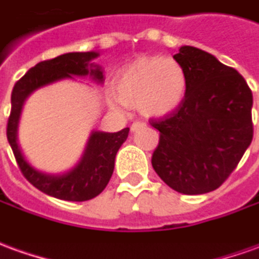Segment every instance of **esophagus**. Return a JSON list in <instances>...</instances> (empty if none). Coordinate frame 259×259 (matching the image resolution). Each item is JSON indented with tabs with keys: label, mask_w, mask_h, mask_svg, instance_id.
Here are the masks:
<instances>
[{
	"label": "esophagus",
	"mask_w": 259,
	"mask_h": 259,
	"mask_svg": "<svg viewBox=\"0 0 259 259\" xmlns=\"http://www.w3.org/2000/svg\"><path fill=\"white\" fill-rule=\"evenodd\" d=\"M142 127H146V123H142V122H135V123L130 126V130H132V132H137L139 129H142Z\"/></svg>",
	"instance_id": "1"
}]
</instances>
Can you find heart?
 Here are the masks:
<instances>
[{
	"label": "heart",
	"instance_id": "b5f03b06",
	"mask_svg": "<svg viewBox=\"0 0 259 259\" xmlns=\"http://www.w3.org/2000/svg\"><path fill=\"white\" fill-rule=\"evenodd\" d=\"M186 87L185 70L177 60L158 56L140 57L116 75L115 90L119 99H112L111 104L137 108L146 117L165 116L184 101Z\"/></svg>",
	"mask_w": 259,
	"mask_h": 259
}]
</instances>
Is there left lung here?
Returning <instances> with one entry per match:
<instances>
[{"label":"left lung","mask_w":259,"mask_h":259,"mask_svg":"<svg viewBox=\"0 0 259 259\" xmlns=\"http://www.w3.org/2000/svg\"><path fill=\"white\" fill-rule=\"evenodd\" d=\"M186 74L181 105L150 124L160 132L151 164L169 188L184 195L218 189L252 142V92L237 70L200 49L174 56Z\"/></svg>","instance_id":"8db88e82"}]
</instances>
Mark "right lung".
Masks as SVG:
<instances>
[{
	"label": "right lung",
	"mask_w": 259,
	"mask_h": 259,
	"mask_svg": "<svg viewBox=\"0 0 259 259\" xmlns=\"http://www.w3.org/2000/svg\"><path fill=\"white\" fill-rule=\"evenodd\" d=\"M98 56L97 52H74L57 56L52 60L40 61L16 81L11 95L7 137L18 167L35 188L61 200L84 202L98 196L104 191L113 174L117 150L127 139L129 127L117 133L92 130L84 154L73 169L64 174H46L32 167L23 157L18 144L19 117L26 98L40 87L74 77H90L97 84H104L102 67L91 63Z\"/></svg>",
	"instance_id": "obj_1"
}]
</instances>
